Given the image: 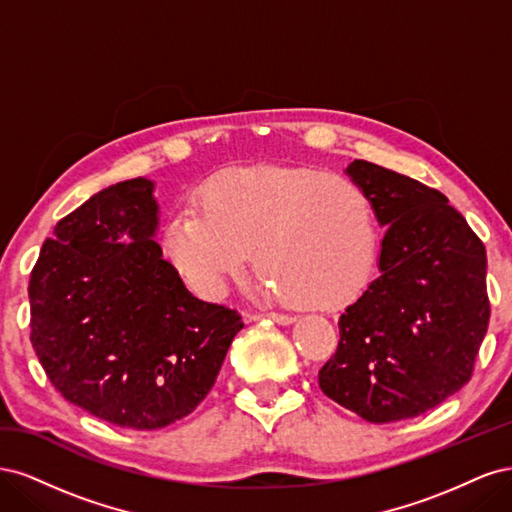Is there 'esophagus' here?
I'll return each instance as SVG.
<instances>
[{
	"label": "esophagus",
	"mask_w": 512,
	"mask_h": 512,
	"mask_svg": "<svg viewBox=\"0 0 512 512\" xmlns=\"http://www.w3.org/2000/svg\"><path fill=\"white\" fill-rule=\"evenodd\" d=\"M245 318L252 322V320H258L260 316L258 314H245ZM267 318H271L277 324H284V327H286V324L294 322V316H290V314H275V312H271V314H267Z\"/></svg>",
	"instance_id": "34e87169"
}]
</instances>
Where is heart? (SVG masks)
Segmentation results:
<instances>
[{
	"label": "heart",
	"instance_id": "obj_1",
	"mask_svg": "<svg viewBox=\"0 0 512 512\" xmlns=\"http://www.w3.org/2000/svg\"><path fill=\"white\" fill-rule=\"evenodd\" d=\"M198 210L170 215L162 247L170 267L205 299H220L254 250L267 292L333 305L350 297L376 256L367 192L314 168L224 170L207 181Z\"/></svg>",
	"mask_w": 512,
	"mask_h": 512
}]
</instances>
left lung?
Instances as JSON below:
<instances>
[{"label": "left lung", "instance_id": "1", "mask_svg": "<svg viewBox=\"0 0 512 512\" xmlns=\"http://www.w3.org/2000/svg\"><path fill=\"white\" fill-rule=\"evenodd\" d=\"M346 173L386 235L380 275L339 316L322 393L369 423L425 414L472 378L491 305L485 245L448 198L365 160Z\"/></svg>", "mask_w": 512, "mask_h": 512}]
</instances>
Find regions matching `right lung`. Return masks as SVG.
I'll return each instance as SVG.
<instances>
[{
	"instance_id": "obj_1",
	"label": "right lung",
	"mask_w": 512,
	"mask_h": 512,
	"mask_svg": "<svg viewBox=\"0 0 512 512\" xmlns=\"http://www.w3.org/2000/svg\"><path fill=\"white\" fill-rule=\"evenodd\" d=\"M153 181L130 179L61 218L29 277L32 346L70 404L151 431L207 397L232 339L235 309L183 286L153 239Z\"/></svg>"
}]
</instances>
